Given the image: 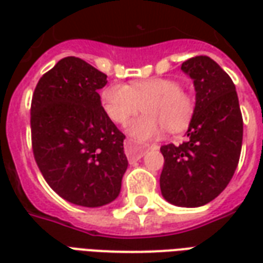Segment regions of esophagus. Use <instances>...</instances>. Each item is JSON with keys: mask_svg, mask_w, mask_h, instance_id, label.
Here are the masks:
<instances>
[{"mask_svg": "<svg viewBox=\"0 0 263 263\" xmlns=\"http://www.w3.org/2000/svg\"><path fill=\"white\" fill-rule=\"evenodd\" d=\"M146 151H148V146H138L129 139L125 141V155L129 160L141 159Z\"/></svg>", "mask_w": 263, "mask_h": 263, "instance_id": "1", "label": "esophagus"}]
</instances>
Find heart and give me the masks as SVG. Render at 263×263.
I'll return each instance as SVG.
<instances>
[{
  "label": "heart",
  "mask_w": 263,
  "mask_h": 263,
  "mask_svg": "<svg viewBox=\"0 0 263 263\" xmlns=\"http://www.w3.org/2000/svg\"><path fill=\"white\" fill-rule=\"evenodd\" d=\"M101 103L109 120L120 125L142 107L146 114L128 126V132L137 139L158 137L163 128L172 134L183 132L196 109L193 96L182 90L179 81L163 77L134 81L131 86L124 83L108 84L101 92Z\"/></svg>",
  "instance_id": "obj_1"
}]
</instances>
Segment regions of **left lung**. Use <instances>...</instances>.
I'll list each match as a JSON object with an SVG mask.
<instances>
[{
    "mask_svg": "<svg viewBox=\"0 0 263 263\" xmlns=\"http://www.w3.org/2000/svg\"><path fill=\"white\" fill-rule=\"evenodd\" d=\"M182 70L193 79L196 109L187 141L163 145L160 192L179 207H200L227 187L237 169L243 122L235 86L214 60L196 56Z\"/></svg>",
    "mask_w": 263,
    "mask_h": 263,
    "instance_id": "8db88e82",
    "label": "left lung"
}]
</instances>
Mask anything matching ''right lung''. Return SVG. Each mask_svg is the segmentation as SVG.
Returning <instances> with one entry per match:
<instances>
[{
	"mask_svg": "<svg viewBox=\"0 0 263 263\" xmlns=\"http://www.w3.org/2000/svg\"><path fill=\"white\" fill-rule=\"evenodd\" d=\"M107 76L69 56L41 77L32 97V149L37 167L60 197L101 207L121 192L128 167L125 135L109 120L98 90Z\"/></svg>",
	"mask_w": 263,
	"mask_h": 263,
	"instance_id": "right-lung-1",
	"label": "right lung"
}]
</instances>
